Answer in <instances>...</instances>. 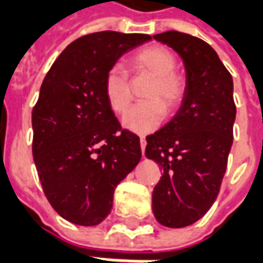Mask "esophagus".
Segmentation results:
<instances>
[{
  "label": "esophagus",
  "mask_w": 263,
  "mask_h": 263,
  "mask_svg": "<svg viewBox=\"0 0 263 263\" xmlns=\"http://www.w3.org/2000/svg\"><path fill=\"white\" fill-rule=\"evenodd\" d=\"M139 142H141V149H142V154H143V151H145V146H146V139L142 137L141 139H139Z\"/></svg>",
  "instance_id": "1"
}]
</instances>
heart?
<instances>
[{"label": "heart", "mask_w": 263, "mask_h": 263, "mask_svg": "<svg viewBox=\"0 0 263 263\" xmlns=\"http://www.w3.org/2000/svg\"><path fill=\"white\" fill-rule=\"evenodd\" d=\"M135 74H146L152 80L145 88L142 100L122 118V125L137 134L154 132L165 120L166 112H175L186 94V81L176 71L177 59L171 49L152 45L138 50L129 60ZM104 96L115 114H124L132 103L128 74L120 66L107 70L103 81Z\"/></svg>", "instance_id": "1"}]
</instances>
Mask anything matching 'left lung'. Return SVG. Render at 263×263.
<instances>
[{
    "label": "left lung",
    "instance_id": "1",
    "mask_svg": "<svg viewBox=\"0 0 263 263\" xmlns=\"http://www.w3.org/2000/svg\"><path fill=\"white\" fill-rule=\"evenodd\" d=\"M183 59L186 94L165 126L146 137L145 155L163 175L152 193L155 218L182 228L213 205L226 173L235 121L230 71L209 43L177 31L154 35Z\"/></svg>",
    "mask_w": 263,
    "mask_h": 263
}]
</instances>
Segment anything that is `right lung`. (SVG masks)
<instances>
[{"label": "right lung", "mask_w": 263, "mask_h": 263, "mask_svg": "<svg viewBox=\"0 0 263 263\" xmlns=\"http://www.w3.org/2000/svg\"><path fill=\"white\" fill-rule=\"evenodd\" d=\"M148 41L114 31L81 36L43 79L32 111V154L49 203L73 224H100L111 213L115 187L141 160L139 137L121 128L103 81L122 54Z\"/></svg>", "instance_id": "right-lung-1"}]
</instances>
